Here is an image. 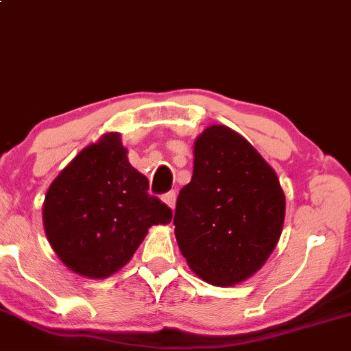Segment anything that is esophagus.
I'll use <instances>...</instances> for the list:
<instances>
[{
    "instance_id": "1",
    "label": "esophagus",
    "mask_w": 351,
    "mask_h": 351,
    "mask_svg": "<svg viewBox=\"0 0 351 351\" xmlns=\"http://www.w3.org/2000/svg\"><path fill=\"white\" fill-rule=\"evenodd\" d=\"M176 195H177L176 191H171V192H167V194H164L160 199H162V202L167 204L169 207L174 208L176 207Z\"/></svg>"
}]
</instances>
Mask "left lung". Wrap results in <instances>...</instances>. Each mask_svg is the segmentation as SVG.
Returning <instances> with one entry per match:
<instances>
[{"label": "left lung", "mask_w": 351, "mask_h": 351, "mask_svg": "<svg viewBox=\"0 0 351 351\" xmlns=\"http://www.w3.org/2000/svg\"><path fill=\"white\" fill-rule=\"evenodd\" d=\"M285 195L274 169L226 125H210L194 147V174L176 204V239L202 280L243 282L280 237Z\"/></svg>", "instance_id": "obj_1"}]
</instances>
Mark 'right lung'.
Wrapping results in <instances>:
<instances>
[{"mask_svg": "<svg viewBox=\"0 0 351 351\" xmlns=\"http://www.w3.org/2000/svg\"><path fill=\"white\" fill-rule=\"evenodd\" d=\"M149 180L129 164L119 134L109 132L62 169L46 194L48 240L66 267L106 278L131 261L147 228L172 210L149 194Z\"/></svg>", "mask_w": 351, "mask_h": 351, "instance_id": "obj_1", "label": "right lung"}]
</instances>
